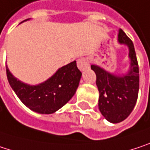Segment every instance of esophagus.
<instances>
[{"label":"esophagus","instance_id":"1","mask_svg":"<svg viewBox=\"0 0 150 150\" xmlns=\"http://www.w3.org/2000/svg\"><path fill=\"white\" fill-rule=\"evenodd\" d=\"M77 66L80 71H84L87 68H89V63L87 62V60L84 58H80L77 61Z\"/></svg>","mask_w":150,"mask_h":150}]
</instances>
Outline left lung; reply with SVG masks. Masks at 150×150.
<instances>
[{
	"instance_id": "8db88e82",
	"label": "left lung",
	"mask_w": 150,
	"mask_h": 150,
	"mask_svg": "<svg viewBox=\"0 0 150 150\" xmlns=\"http://www.w3.org/2000/svg\"><path fill=\"white\" fill-rule=\"evenodd\" d=\"M118 42L129 47L130 67L127 74L117 76L99 66H91L97 76L99 110L106 120L113 123L122 122L129 116L136 105L139 91V67L135 47L122 29H119Z\"/></svg>"
}]
</instances>
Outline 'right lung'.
Listing matches in <instances>:
<instances>
[{
  "label": "right lung",
  "mask_w": 150,
  "mask_h": 150,
  "mask_svg": "<svg viewBox=\"0 0 150 150\" xmlns=\"http://www.w3.org/2000/svg\"><path fill=\"white\" fill-rule=\"evenodd\" d=\"M6 71L10 86L20 100L30 110L40 114H52L63 107L75 94L82 75L76 61L59 68L47 81L37 85L18 80L8 66Z\"/></svg>",
  "instance_id": "1"
}]
</instances>
